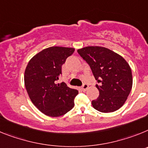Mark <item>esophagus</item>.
<instances>
[{"label": "esophagus", "instance_id": "34e87169", "mask_svg": "<svg viewBox=\"0 0 148 148\" xmlns=\"http://www.w3.org/2000/svg\"><path fill=\"white\" fill-rule=\"evenodd\" d=\"M88 88V85L86 84V83H84V84L83 85V86L81 87L83 91H86V90H87V88Z\"/></svg>", "mask_w": 148, "mask_h": 148}]
</instances>
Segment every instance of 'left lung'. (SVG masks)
Instances as JSON below:
<instances>
[{
	"mask_svg": "<svg viewBox=\"0 0 148 148\" xmlns=\"http://www.w3.org/2000/svg\"><path fill=\"white\" fill-rule=\"evenodd\" d=\"M90 66L98 84L99 97L92 101L93 107L101 112H112L121 107L133 86L132 71L121 56L99 46H88L77 50Z\"/></svg>",
	"mask_w": 148,
	"mask_h": 148,
	"instance_id": "left-lung-1",
	"label": "left lung"
}]
</instances>
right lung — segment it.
<instances>
[{
	"mask_svg": "<svg viewBox=\"0 0 148 148\" xmlns=\"http://www.w3.org/2000/svg\"><path fill=\"white\" fill-rule=\"evenodd\" d=\"M74 48L51 47L33 56L24 72V84L29 98L39 111L50 117H60L74 106L78 91L65 83L56 84L62 65Z\"/></svg>",
	"mask_w": 148,
	"mask_h": 148,
	"instance_id": "1",
	"label": "right lung"
}]
</instances>
